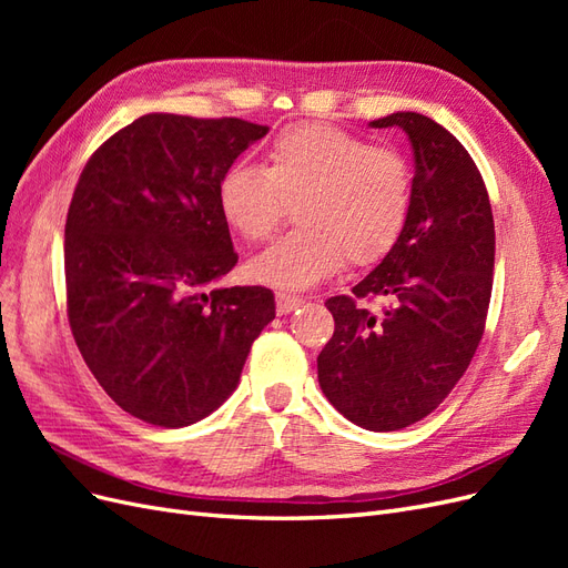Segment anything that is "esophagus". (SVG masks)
Segmentation results:
<instances>
[{
	"label": "esophagus",
	"mask_w": 568,
	"mask_h": 568,
	"mask_svg": "<svg viewBox=\"0 0 568 568\" xmlns=\"http://www.w3.org/2000/svg\"><path fill=\"white\" fill-rule=\"evenodd\" d=\"M277 313L280 315H286L291 311H296V307L303 305V298L301 296H291V294H277Z\"/></svg>",
	"instance_id": "esophagus-1"
}]
</instances>
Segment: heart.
<instances>
[{
	"label": "heart",
	"mask_w": 568,
	"mask_h": 568,
	"mask_svg": "<svg viewBox=\"0 0 568 568\" xmlns=\"http://www.w3.org/2000/svg\"><path fill=\"white\" fill-rule=\"evenodd\" d=\"M217 205L246 242L270 239L294 205L298 230L251 257L248 274L270 286L307 288L346 257L363 267L393 251L412 211V168L393 146L329 123H298L272 136L265 170H225Z\"/></svg>",
	"instance_id": "b5f03b06"
}]
</instances>
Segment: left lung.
<instances>
[{"mask_svg": "<svg viewBox=\"0 0 568 568\" xmlns=\"http://www.w3.org/2000/svg\"><path fill=\"white\" fill-rule=\"evenodd\" d=\"M372 128H403L415 151L403 236L353 296H334V336L317 357L329 403L367 432H398L448 398L486 329L495 265L490 199L469 151L422 113ZM389 301L372 316L359 300Z\"/></svg>", "mask_w": 568, "mask_h": 568, "instance_id": "8db88e82", "label": "left lung"}]
</instances>
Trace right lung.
Masks as SVG:
<instances>
[{"instance_id":"right-lung-1","label":"right lung","mask_w":568,"mask_h":568,"mask_svg":"<svg viewBox=\"0 0 568 568\" xmlns=\"http://www.w3.org/2000/svg\"><path fill=\"white\" fill-rule=\"evenodd\" d=\"M267 130L149 113L109 136L78 180L63 244L68 322L99 386L146 424L209 417L274 320L265 286L209 288L239 261L220 178Z\"/></svg>"}]
</instances>
